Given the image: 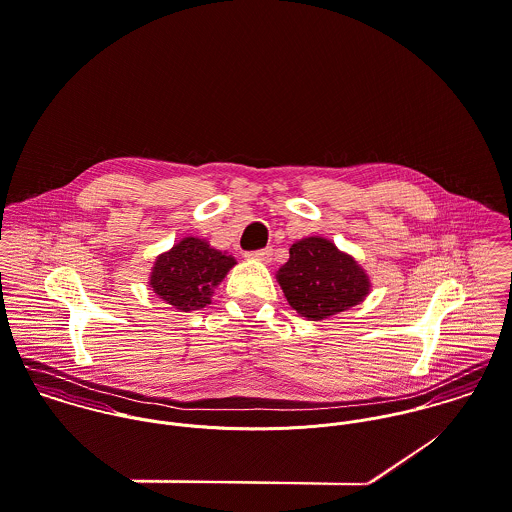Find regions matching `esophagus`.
<instances>
[{
    "label": "esophagus",
    "instance_id": "esophagus-1",
    "mask_svg": "<svg viewBox=\"0 0 512 512\" xmlns=\"http://www.w3.org/2000/svg\"><path fill=\"white\" fill-rule=\"evenodd\" d=\"M249 259H255V261H263V263H271V257H273V249L271 247H265V249H257V251H251L247 253Z\"/></svg>",
    "mask_w": 512,
    "mask_h": 512
}]
</instances>
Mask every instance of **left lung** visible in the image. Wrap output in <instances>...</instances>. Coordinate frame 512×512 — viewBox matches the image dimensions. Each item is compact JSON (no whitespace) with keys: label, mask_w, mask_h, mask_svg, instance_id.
Returning <instances> with one entry per match:
<instances>
[{"label":"left lung","mask_w":512,"mask_h":512,"mask_svg":"<svg viewBox=\"0 0 512 512\" xmlns=\"http://www.w3.org/2000/svg\"><path fill=\"white\" fill-rule=\"evenodd\" d=\"M277 273L288 304L308 320H324L363 302L369 277L357 261L324 237H304L290 247Z\"/></svg>","instance_id":"8db88e82"}]
</instances>
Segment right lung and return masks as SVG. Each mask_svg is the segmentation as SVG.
<instances>
[{
  "label": "right lung",
  "instance_id": "1",
  "mask_svg": "<svg viewBox=\"0 0 512 512\" xmlns=\"http://www.w3.org/2000/svg\"><path fill=\"white\" fill-rule=\"evenodd\" d=\"M235 259L198 237H184L157 257L151 288L176 310L190 312L210 304L212 290L224 281Z\"/></svg>",
  "mask_w": 512,
  "mask_h": 512
}]
</instances>
